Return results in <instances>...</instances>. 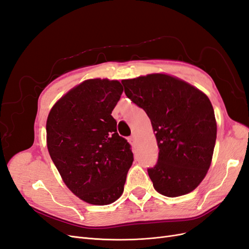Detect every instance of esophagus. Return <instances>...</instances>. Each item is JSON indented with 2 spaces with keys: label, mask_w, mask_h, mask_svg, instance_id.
<instances>
[{
  "label": "esophagus",
  "mask_w": 249,
  "mask_h": 249,
  "mask_svg": "<svg viewBox=\"0 0 249 249\" xmlns=\"http://www.w3.org/2000/svg\"><path fill=\"white\" fill-rule=\"evenodd\" d=\"M129 141H130V143H132V144H134V142H135V136H131V137L129 138Z\"/></svg>",
  "instance_id": "34e87169"
}]
</instances>
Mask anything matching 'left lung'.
I'll list each match as a JSON object with an SVG mask.
<instances>
[{"label":"left lung","instance_id":"1","mask_svg":"<svg viewBox=\"0 0 249 249\" xmlns=\"http://www.w3.org/2000/svg\"><path fill=\"white\" fill-rule=\"evenodd\" d=\"M124 93L145 111L159 147L147 168L155 189L168 197L193 191L212 161L217 125L209 97L188 83L164 73L123 80Z\"/></svg>","mask_w":249,"mask_h":249}]
</instances>
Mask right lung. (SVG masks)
Wrapping results in <instances>:
<instances>
[{
  "mask_svg": "<svg viewBox=\"0 0 249 249\" xmlns=\"http://www.w3.org/2000/svg\"><path fill=\"white\" fill-rule=\"evenodd\" d=\"M123 91L118 81L87 80L62 96L48 116L52 160L70 190L91 205H109L122 196L134 161L111 115Z\"/></svg>",
  "mask_w": 249,
  "mask_h": 249,
  "instance_id": "obj_1",
  "label": "right lung"
}]
</instances>
